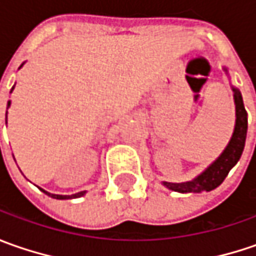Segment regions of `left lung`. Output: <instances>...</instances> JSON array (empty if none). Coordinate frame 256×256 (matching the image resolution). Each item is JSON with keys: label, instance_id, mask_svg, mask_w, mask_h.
<instances>
[{"label": "left lung", "instance_id": "obj_1", "mask_svg": "<svg viewBox=\"0 0 256 256\" xmlns=\"http://www.w3.org/2000/svg\"><path fill=\"white\" fill-rule=\"evenodd\" d=\"M234 91V100H235V108H236V124L232 135L231 141L225 151L221 154V156L212 164L211 166L196 176L195 180L188 182H181V184H174V182H164L166 188L172 191L182 192H201V191H212L216 186H220L226 175L230 174L231 168L241 158L244 146H245V140H246V130H248V115L244 106L242 95L240 90L232 88Z\"/></svg>", "mask_w": 256, "mask_h": 256}]
</instances>
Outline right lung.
I'll return each mask as SVG.
<instances>
[{
  "label": "right lung",
  "instance_id": "right-lung-1",
  "mask_svg": "<svg viewBox=\"0 0 256 256\" xmlns=\"http://www.w3.org/2000/svg\"><path fill=\"white\" fill-rule=\"evenodd\" d=\"M12 90H14V86H12ZM12 90H11V92H12ZM8 106H10V102H8ZM8 106H6V110H8ZM5 124H6V114H5ZM42 192H45L46 195H50L51 198H56V200H70V198H78V196H82L85 192H78V194H74V195H55V194H50V192H46L42 190Z\"/></svg>",
  "mask_w": 256,
  "mask_h": 256
}]
</instances>
